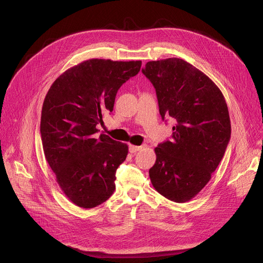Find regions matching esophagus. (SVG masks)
<instances>
[{
    "instance_id": "34e87169",
    "label": "esophagus",
    "mask_w": 263,
    "mask_h": 263,
    "mask_svg": "<svg viewBox=\"0 0 263 263\" xmlns=\"http://www.w3.org/2000/svg\"><path fill=\"white\" fill-rule=\"evenodd\" d=\"M142 149V146H134V145H130L129 146V151L131 154H135L136 151H139Z\"/></svg>"
}]
</instances>
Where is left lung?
Instances as JSON below:
<instances>
[{
    "mask_svg": "<svg viewBox=\"0 0 263 263\" xmlns=\"http://www.w3.org/2000/svg\"><path fill=\"white\" fill-rule=\"evenodd\" d=\"M142 72L156 88L162 119L175 123L172 140L155 149L151 183L167 199L186 202L209 182L230 141L225 98L212 80L181 59L148 62Z\"/></svg>",
    "mask_w": 263,
    "mask_h": 263,
    "instance_id": "left-lung-1",
    "label": "left lung"
}]
</instances>
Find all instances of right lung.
Segmentation results:
<instances>
[{"label": "right lung", "mask_w": 263, "mask_h": 263, "mask_svg": "<svg viewBox=\"0 0 263 263\" xmlns=\"http://www.w3.org/2000/svg\"><path fill=\"white\" fill-rule=\"evenodd\" d=\"M141 66V61L88 60L61 74L46 96L40 120L45 157L64 194L81 208H95L115 191L128 145L105 134L97 137L96 126Z\"/></svg>", "instance_id": "obj_1"}]
</instances>
